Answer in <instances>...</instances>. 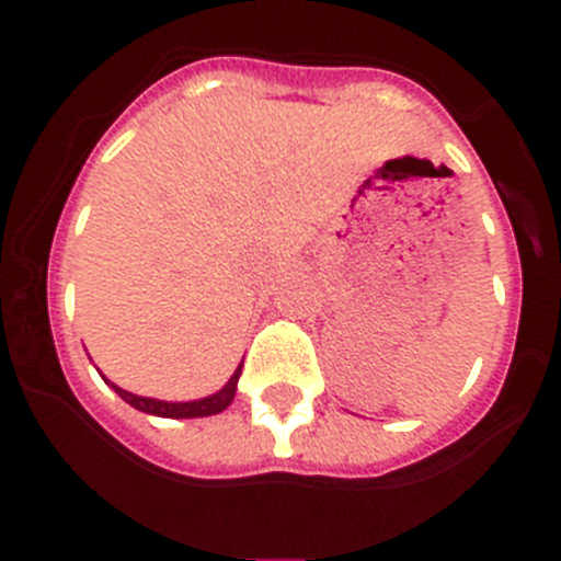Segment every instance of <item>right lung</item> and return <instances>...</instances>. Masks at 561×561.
I'll list each match as a JSON object with an SVG mask.
<instances>
[{
	"label": "right lung",
	"mask_w": 561,
	"mask_h": 561,
	"mask_svg": "<svg viewBox=\"0 0 561 561\" xmlns=\"http://www.w3.org/2000/svg\"><path fill=\"white\" fill-rule=\"evenodd\" d=\"M241 366H244V364H241ZM241 366L233 371V377L225 382L222 390H217V393L206 396V399H195V401L149 399V396L129 393V390L113 386V382H107L105 377H103V380L113 390H116V393L122 396V399L127 401L129 407H135V410H140V412H149V415H157V417H206V415H217V412H222L225 407H230V401H233V396H236V386H239Z\"/></svg>",
	"instance_id": "obj_1"
}]
</instances>
